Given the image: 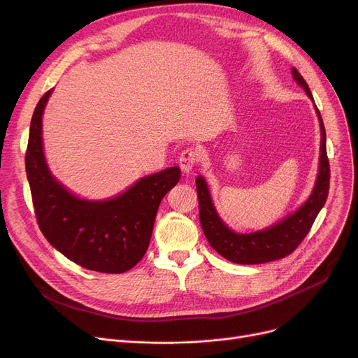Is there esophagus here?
<instances>
[{
	"instance_id": "esophagus-1",
	"label": "esophagus",
	"mask_w": 358,
	"mask_h": 358,
	"mask_svg": "<svg viewBox=\"0 0 358 358\" xmlns=\"http://www.w3.org/2000/svg\"><path fill=\"white\" fill-rule=\"evenodd\" d=\"M200 161H201V154L194 148L184 149L178 158V164L184 173H190Z\"/></svg>"
}]
</instances>
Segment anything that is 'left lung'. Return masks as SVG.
Masks as SVG:
<instances>
[{"label": "left lung", "instance_id": "left-lung-1", "mask_svg": "<svg viewBox=\"0 0 358 358\" xmlns=\"http://www.w3.org/2000/svg\"><path fill=\"white\" fill-rule=\"evenodd\" d=\"M294 81L302 87L312 99L309 85L299 73L296 68H292ZM319 123H321V157H319V174L313 192L306 203L299 208L297 212L287 216L273 227L252 234H236L231 231L219 217L212 197L203 177L196 178V189L199 197V215L201 229L208 238L213 250L236 264H262L290 255L309 234L312 224L324 208L329 192V161L327 155V134L325 126L315 104Z\"/></svg>", "mask_w": 358, "mask_h": 358}]
</instances>
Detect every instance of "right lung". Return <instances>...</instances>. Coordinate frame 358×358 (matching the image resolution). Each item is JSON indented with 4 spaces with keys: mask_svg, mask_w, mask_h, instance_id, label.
Segmentation results:
<instances>
[{
    "mask_svg": "<svg viewBox=\"0 0 358 358\" xmlns=\"http://www.w3.org/2000/svg\"><path fill=\"white\" fill-rule=\"evenodd\" d=\"M52 90L37 103L30 123L26 173L37 224L50 245L84 268L120 274L145 255L162 197L181 177L178 166L141 178L103 201L75 197L53 178L42 146V115Z\"/></svg>",
    "mask_w": 358,
    "mask_h": 358,
    "instance_id": "obj_1",
    "label": "right lung"
}]
</instances>
